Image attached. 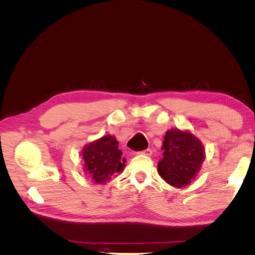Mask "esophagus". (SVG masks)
<instances>
[{
	"label": "esophagus",
	"mask_w": 255,
	"mask_h": 255,
	"mask_svg": "<svg viewBox=\"0 0 255 255\" xmlns=\"http://www.w3.org/2000/svg\"><path fill=\"white\" fill-rule=\"evenodd\" d=\"M138 154H142V155L150 156V155H152V150H151V149H146V150H143V151L138 152Z\"/></svg>",
	"instance_id": "obj_1"
}]
</instances>
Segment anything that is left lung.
I'll use <instances>...</instances> for the list:
<instances>
[{
  "instance_id": "obj_1",
  "label": "left lung",
  "mask_w": 255,
  "mask_h": 255,
  "mask_svg": "<svg viewBox=\"0 0 255 255\" xmlns=\"http://www.w3.org/2000/svg\"><path fill=\"white\" fill-rule=\"evenodd\" d=\"M161 149L164 157L157 165L161 179L177 188L187 186L205 158L201 141L187 130L171 128L166 132Z\"/></svg>"
}]
</instances>
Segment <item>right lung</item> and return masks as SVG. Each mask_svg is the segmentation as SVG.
Wrapping results in <instances>:
<instances>
[{
    "mask_svg": "<svg viewBox=\"0 0 255 255\" xmlns=\"http://www.w3.org/2000/svg\"><path fill=\"white\" fill-rule=\"evenodd\" d=\"M118 143L115 136L105 135L84 146L82 151L84 170L89 180L103 184L111 180L115 173L123 170L126 158L121 160L122 152L118 149Z\"/></svg>",
    "mask_w": 255,
    "mask_h": 255,
    "instance_id": "add662e5",
    "label": "right lung"
}]
</instances>
